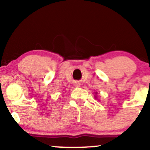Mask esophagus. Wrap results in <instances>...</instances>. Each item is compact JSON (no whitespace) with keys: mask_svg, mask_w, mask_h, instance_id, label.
Returning a JSON list of instances; mask_svg holds the SVG:
<instances>
[{"mask_svg":"<svg viewBox=\"0 0 150 150\" xmlns=\"http://www.w3.org/2000/svg\"><path fill=\"white\" fill-rule=\"evenodd\" d=\"M80 83H77H77H75V87H80Z\"/></svg>","mask_w":150,"mask_h":150,"instance_id":"obj_1","label":"esophagus"}]
</instances>
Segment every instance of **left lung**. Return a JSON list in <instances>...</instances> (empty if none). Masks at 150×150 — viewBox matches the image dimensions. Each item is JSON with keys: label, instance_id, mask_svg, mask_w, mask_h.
Instances as JSON below:
<instances>
[{"label": "left lung", "instance_id": "left-lung-1", "mask_svg": "<svg viewBox=\"0 0 150 150\" xmlns=\"http://www.w3.org/2000/svg\"><path fill=\"white\" fill-rule=\"evenodd\" d=\"M96 94H97V93H96Z\"/></svg>", "mask_w": 150, "mask_h": 150}]
</instances>
